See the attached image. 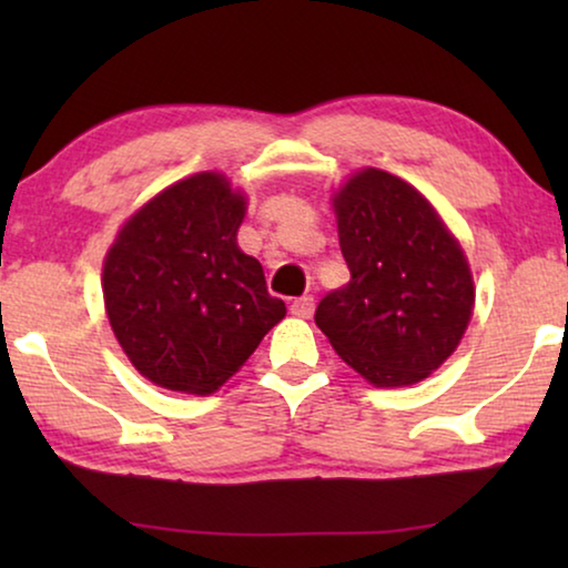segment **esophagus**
I'll return each mask as SVG.
<instances>
[{"instance_id": "1", "label": "esophagus", "mask_w": 568, "mask_h": 568, "mask_svg": "<svg viewBox=\"0 0 568 568\" xmlns=\"http://www.w3.org/2000/svg\"><path fill=\"white\" fill-rule=\"evenodd\" d=\"M290 310H292V315H297V317H310V315H313V310H315V300L310 297V294H305V297L294 300Z\"/></svg>"}]
</instances>
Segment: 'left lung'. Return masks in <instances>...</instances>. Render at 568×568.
<instances>
[{"mask_svg":"<svg viewBox=\"0 0 568 568\" xmlns=\"http://www.w3.org/2000/svg\"><path fill=\"white\" fill-rule=\"evenodd\" d=\"M336 216L352 282L321 300L317 328L372 385H414L468 328V261L429 201L385 170L356 173L338 191Z\"/></svg>","mask_w":568,"mask_h":568,"instance_id":"1","label":"left lung"}]
</instances>
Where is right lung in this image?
Instances as JSON below:
<instances>
[{"label": "right lung", "mask_w": 568, "mask_h": 568, "mask_svg": "<svg viewBox=\"0 0 568 568\" xmlns=\"http://www.w3.org/2000/svg\"><path fill=\"white\" fill-rule=\"evenodd\" d=\"M243 216L227 178L199 173L139 209L108 251V321L154 385L220 390L286 315L261 263L237 247Z\"/></svg>", "instance_id": "right-lung-1"}]
</instances>
